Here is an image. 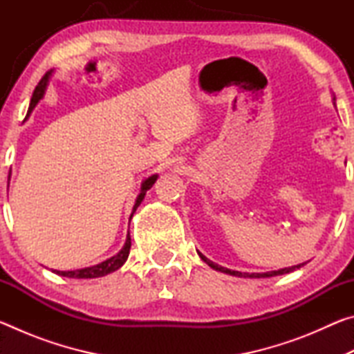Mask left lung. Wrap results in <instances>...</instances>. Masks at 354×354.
<instances>
[{"instance_id":"1","label":"left lung","mask_w":354,"mask_h":354,"mask_svg":"<svg viewBox=\"0 0 354 354\" xmlns=\"http://www.w3.org/2000/svg\"><path fill=\"white\" fill-rule=\"evenodd\" d=\"M333 104L335 106V97L333 98ZM198 254L203 261H205L209 267L214 268V270H218V272H223L227 274H232V277H241V278H270V277H278V274H286V273H290L293 270H297V268H301L304 263H298V266H293V267H286V268H281V270H273V272H268V273H242V272H236V270H230V268H225L218 266V263H214L212 261H209L206 256H203L200 251Z\"/></svg>"}]
</instances>
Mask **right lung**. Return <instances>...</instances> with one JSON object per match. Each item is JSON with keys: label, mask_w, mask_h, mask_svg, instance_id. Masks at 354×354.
Listing matches in <instances>:
<instances>
[{"label": "right lung", "mask_w": 354, "mask_h": 354, "mask_svg": "<svg viewBox=\"0 0 354 354\" xmlns=\"http://www.w3.org/2000/svg\"><path fill=\"white\" fill-rule=\"evenodd\" d=\"M50 75L51 71H46L45 76L41 77L40 82L37 84V87H35V91L32 93V98H31V104H29V109H28V115L32 112V109L35 107V104L39 103V101L44 98V93L46 91V84L48 80H50ZM9 178H10V173H9ZM156 179H158V175H153L147 178L145 181L142 183V187H140V194L137 196V200L134 203V207H133V214H131L129 218H133L134 212L137 211V207L140 206V203L145 198V194L147 190H149L153 187V184L156 183ZM129 248H131V236L128 232L127 236V242H124L123 248L118 251L115 256H112L111 259H106L104 262L97 263V266H92V267H86V268H80V270H68V272H59L55 270V273L61 274V277H67V278H77V279H87V278H100V277H106V274H109L112 272L118 270L120 267L123 266L124 262H127L128 256H129Z\"/></svg>", "instance_id": "add662e5"}]
</instances>
